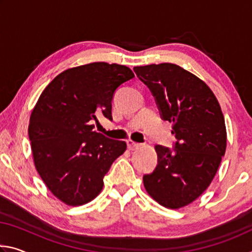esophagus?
Here are the masks:
<instances>
[{
    "label": "esophagus",
    "mask_w": 252,
    "mask_h": 252,
    "mask_svg": "<svg viewBox=\"0 0 252 252\" xmlns=\"http://www.w3.org/2000/svg\"><path fill=\"white\" fill-rule=\"evenodd\" d=\"M126 146L130 150H135V149H138L140 147V143H136L134 141H132V140H129V141H126Z\"/></svg>",
    "instance_id": "obj_1"
}]
</instances>
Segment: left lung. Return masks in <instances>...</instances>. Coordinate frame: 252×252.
<instances>
[{"instance_id":"1","label":"left lung","mask_w":252,"mask_h":252,"mask_svg":"<svg viewBox=\"0 0 252 252\" xmlns=\"http://www.w3.org/2000/svg\"><path fill=\"white\" fill-rule=\"evenodd\" d=\"M162 120L172 122L173 148L157 144L158 163L144 174L147 192L161 206L178 209L194 201L216 176L227 147L219 102L208 85L172 63L135 66Z\"/></svg>"}]
</instances>
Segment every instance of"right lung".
Segmentation results:
<instances>
[{
	"label": "right lung",
	"mask_w": 252,
	"mask_h": 252,
	"mask_svg": "<svg viewBox=\"0 0 252 252\" xmlns=\"http://www.w3.org/2000/svg\"><path fill=\"white\" fill-rule=\"evenodd\" d=\"M134 78L126 65L95 62L60 73L44 89L30 118L35 168L55 197L69 206L90 202L126 143L94 131L97 114L112 121L114 93Z\"/></svg>",
	"instance_id": "right-lung-1"
}]
</instances>
